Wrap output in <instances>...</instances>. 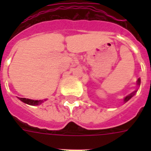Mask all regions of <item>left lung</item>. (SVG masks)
I'll use <instances>...</instances> for the list:
<instances>
[{"instance_id": "8db88e82", "label": "left lung", "mask_w": 151, "mask_h": 151, "mask_svg": "<svg viewBox=\"0 0 151 151\" xmlns=\"http://www.w3.org/2000/svg\"><path fill=\"white\" fill-rule=\"evenodd\" d=\"M137 85H140V78H139L138 81H137ZM136 91H135V92H132L131 94H129V96H127L125 97V98H124V103H126L127 101H129V99H131L132 97L134 95H135V93H136Z\"/></svg>"}]
</instances>
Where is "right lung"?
Here are the masks:
<instances>
[{
	"mask_svg": "<svg viewBox=\"0 0 151 151\" xmlns=\"http://www.w3.org/2000/svg\"><path fill=\"white\" fill-rule=\"evenodd\" d=\"M19 100H21L23 103H27V104H29V105L31 106H37L40 105L41 103H43V100H33V99H26V98H19L18 97Z\"/></svg>",
	"mask_w": 151,
	"mask_h": 151,
	"instance_id": "1",
	"label": "right lung"
}]
</instances>
